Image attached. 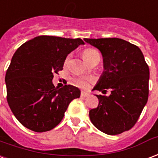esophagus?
Masks as SVG:
<instances>
[{
	"instance_id": "esophagus-1",
	"label": "esophagus",
	"mask_w": 158,
	"mask_h": 158,
	"mask_svg": "<svg viewBox=\"0 0 158 158\" xmlns=\"http://www.w3.org/2000/svg\"><path fill=\"white\" fill-rule=\"evenodd\" d=\"M80 96L82 97V98H86V97L89 96V93H87V92L82 91V92H81V94H80Z\"/></svg>"
}]
</instances>
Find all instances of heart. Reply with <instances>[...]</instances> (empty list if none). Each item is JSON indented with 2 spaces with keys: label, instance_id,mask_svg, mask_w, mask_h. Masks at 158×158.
Here are the masks:
<instances>
[{
  "label": "heart",
  "instance_id": "1",
  "mask_svg": "<svg viewBox=\"0 0 158 158\" xmlns=\"http://www.w3.org/2000/svg\"><path fill=\"white\" fill-rule=\"evenodd\" d=\"M82 55L85 62H87L88 64L94 61V60L100 61V53H99V52L97 50L94 49V48H86V49L83 51ZM68 60H69V57L66 58L65 64H67ZM73 82H74V85L76 86L80 87V88L86 89L88 88L91 83L94 82V79L93 78H84V77H81V78H77V79H74Z\"/></svg>",
  "mask_w": 158,
  "mask_h": 158
}]
</instances>
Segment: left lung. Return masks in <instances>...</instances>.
<instances>
[{
  "label": "left lung",
  "mask_w": 158,
  "mask_h": 158,
  "mask_svg": "<svg viewBox=\"0 0 158 158\" xmlns=\"http://www.w3.org/2000/svg\"><path fill=\"white\" fill-rule=\"evenodd\" d=\"M86 43L100 50L104 71L93 90L97 108L89 110V118L97 129L107 135H118L136 123L148 100L149 68L143 53L132 43L121 38H85Z\"/></svg>",
  "instance_id": "1"
}]
</instances>
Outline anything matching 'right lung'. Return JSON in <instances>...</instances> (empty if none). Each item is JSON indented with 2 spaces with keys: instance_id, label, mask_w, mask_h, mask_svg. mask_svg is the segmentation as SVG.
I'll return each mask as SVG.
<instances>
[{
  "instance_id": "add662e5",
  "label": "right lung",
  "mask_w": 158,
  "mask_h": 158,
  "mask_svg": "<svg viewBox=\"0 0 158 158\" xmlns=\"http://www.w3.org/2000/svg\"><path fill=\"white\" fill-rule=\"evenodd\" d=\"M85 44L80 38L38 36L19 47L6 73V100L27 129L43 132L60 123L69 103L80 96L73 85L56 88L53 73L63 70L69 53Z\"/></svg>"
}]
</instances>
